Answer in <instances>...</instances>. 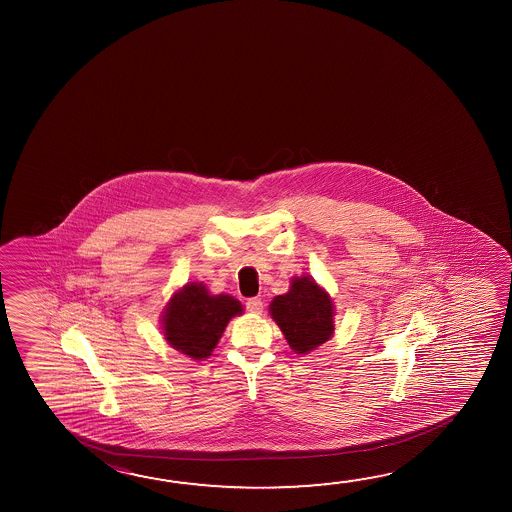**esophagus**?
I'll return each mask as SVG.
<instances>
[{
  "label": "esophagus",
  "mask_w": 512,
  "mask_h": 512,
  "mask_svg": "<svg viewBox=\"0 0 512 512\" xmlns=\"http://www.w3.org/2000/svg\"><path fill=\"white\" fill-rule=\"evenodd\" d=\"M246 309L250 310V312H255V314H260L262 312V300L260 298H248L246 300Z\"/></svg>",
  "instance_id": "esophagus-1"
}]
</instances>
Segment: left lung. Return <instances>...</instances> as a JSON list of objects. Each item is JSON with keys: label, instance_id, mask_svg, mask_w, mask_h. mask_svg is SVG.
<instances>
[{"label": "left lung", "instance_id": "8db88e82", "mask_svg": "<svg viewBox=\"0 0 512 512\" xmlns=\"http://www.w3.org/2000/svg\"><path fill=\"white\" fill-rule=\"evenodd\" d=\"M269 314L291 350L300 355L316 350L334 336L332 298L309 275L294 277L291 289L269 303Z\"/></svg>", "mask_w": 512, "mask_h": 512}]
</instances>
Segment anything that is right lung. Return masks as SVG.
Returning a JSON list of instances; mask_svg holds the SVG:
<instances>
[{"label": "right lung", "instance_id": "add662e5", "mask_svg": "<svg viewBox=\"0 0 512 512\" xmlns=\"http://www.w3.org/2000/svg\"><path fill=\"white\" fill-rule=\"evenodd\" d=\"M239 314L243 305L234 296L210 294L202 282H189L171 296L160 321L175 350L202 361L216 348L228 321Z\"/></svg>", "mask_w": 512, "mask_h": 512}]
</instances>
